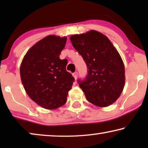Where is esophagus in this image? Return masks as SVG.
<instances>
[{"instance_id": "esophagus-1", "label": "esophagus", "mask_w": 148, "mask_h": 148, "mask_svg": "<svg viewBox=\"0 0 148 148\" xmlns=\"http://www.w3.org/2000/svg\"><path fill=\"white\" fill-rule=\"evenodd\" d=\"M73 77H74V78L75 79H76L77 78V77H78V73L77 72V71L74 72L73 73Z\"/></svg>"}]
</instances>
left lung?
Wrapping results in <instances>:
<instances>
[{"label": "left lung", "instance_id": "obj_1", "mask_svg": "<svg viewBox=\"0 0 148 148\" xmlns=\"http://www.w3.org/2000/svg\"><path fill=\"white\" fill-rule=\"evenodd\" d=\"M70 40L88 69L85 79L77 80L87 100L100 107L113 104L121 96L125 80L118 51L106 36L94 30L75 34Z\"/></svg>", "mask_w": 148, "mask_h": 148}]
</instances>
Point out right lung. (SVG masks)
I'll use <instances>...</instances> for the list:
<instances>
[{"instance_id": "1", "label": "right lung", "mask_w": 148, "mask_h": 148, "mask_svg": "<svg viewBox=\"0 0 148 148\" xmlns=\"http://www.w3.org/2000/svg\"><path fill=\"white\" fill-rule=\"evenodd\" d=\"M66 38L48 36L34 45L24 56L20 75L32 100L46 109H55L66 102L75 79L66 71L67 60L60 54Z\"/></svg>"}]
</instances>
